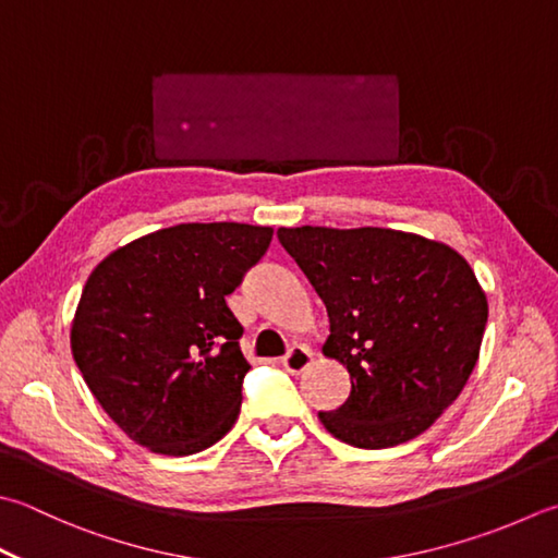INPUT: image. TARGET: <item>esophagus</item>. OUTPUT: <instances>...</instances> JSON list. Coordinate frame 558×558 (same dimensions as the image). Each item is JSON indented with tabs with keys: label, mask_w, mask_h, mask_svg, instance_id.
<instances>
[{
	"label": "esophagus",
	"mask_w": 558,
	"mask_h": 558,
	"mask_svg": "<svg viewBox=\"0 0 558 558\" xmlns=\"http://www.w3.org/2000/svg\"><path fill=\"white\" fill-rule=\"evenodd\" d=\"M310 365H312V351L307 345H292L286 353V357H282V367H286L292 375L304 373Z\"/></svg>",
	"instance_id": "34e87169"
}]
</instances>
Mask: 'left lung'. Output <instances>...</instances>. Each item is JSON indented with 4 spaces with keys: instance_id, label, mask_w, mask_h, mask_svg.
<instances>
[{
    "instance_id": "8db88e82",
    "label": "left lung",
    "mask_w": 558,
    "mask_h": 558,
    "mask_svg": "<svg viewBox=\"0 0 558 558\" xmlns=\"http://www.w3.org/2000/svg\"><path fill=\"white\" fill-rule=\"evenodd\" d=\"M280 244L326 304L324 355L351 397L319 421L333 438L385 450L428 430L478 360L488 302L454 248L397 229L280 227Z\"/></svg>"
}]
</instances>
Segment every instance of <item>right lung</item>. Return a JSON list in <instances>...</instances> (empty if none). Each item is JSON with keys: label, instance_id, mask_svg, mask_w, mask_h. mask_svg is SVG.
Here are the masks:
<instances>
[{"label": "right lung", "instance_id": "1", "mask_svg": "<svg viewBox=\"0 0 558 558\" xmlns=\"http://www.w3.org/2000/svg\"><path fill=\"white\" fill-rule=\"evenodd\" d=\"M272 229L177 225L113 251L86 280L74 363L130 440L169 457L215 445L242 409L244 326L227 307Z\"/></svg>", "mask_w": 558, "mask_h": 558}]
</instances>
